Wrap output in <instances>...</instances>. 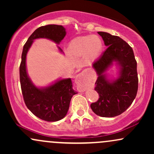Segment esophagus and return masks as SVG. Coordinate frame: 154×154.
<instances>
[{
  "mask_svg": "<svg viewBox=\"0 0 154 154\" xmlns=\"http://www.w3.org/2000/svg\"><path fill=\"white\" fill-rule=\"evenodd\" d=\"M75 82L80 87L79 88V92H82L85 91V88L86 86V82H87V77H86V72H82L79 73L78 75L76 77Z\"/></svg>",
  "mask_w": 154,
  "mask_h": 154,
  "instance_id": "34e87169",
  "label": "esophagus"
}]
</instances>
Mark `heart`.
I'll return each instance as SVG.
<instances>
[{
	"instance_id": "b5f03b06",
	"label": "heart",
	"mask_w": 154,
	"mask_h": 154,
	"mask_svg": "<svg viewBox=\"0 0 154 154\" xmlns=\"http://www.w3.org/2000/svg\"><path fill=\"white\" fill-rule=\"evenodd\" d=\"M103 48V42L96 35L78 37L74 39L69 45V52L75 57L87 56L93 61L99 56Z\"/></svg>"
}]
</instances>
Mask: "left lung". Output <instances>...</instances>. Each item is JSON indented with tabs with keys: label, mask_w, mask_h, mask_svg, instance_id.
<instances>
[{
	"label": "left lung",
	"mask_w": 154,
	"mask_h": 154,
	"mask_svg": "<svg viewBox=\"0 0 154 154\" xmlns=\"http://www.w3.org/2000/svg\"><path fill=\"white\" fill-rule=\"evenodd\" d=\"M98 33L107 48L93 63L98 75L95 90L99 99L91 107L97 115L114 117L126 111L135 98L138 88L137 62L132 48L125 40L105 32ZM114 63L118 75L116 79H109L106 72Z\"/></svg>",
	"instance_id": "8db88e82"
}]
</instances>
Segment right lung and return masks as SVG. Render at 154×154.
Returning a JSON list of instances; mask_svg holds the SVG:
<instances>
[{"mask_svg": "<svg viewBox=\"0 0 154 154\" xmlns=\"http://www.w3.org/2000/svg\"><path fill=\"white\" fill-rule=\"evenodd\" d=\"M66 34L61 25L48 24L38 28L23 47L19 77L24 103L29 111L40 119L56 122L66 115L71 99L77 93L72 88L71 78H60L45 87H37L32 82L26 70V54L35 40L45 38L59 45ZM58 49L63 51L58 46Z\"/></svg>", "mask_w": 154, "mask_h": 154, "instance_id": "obj_1", "label": "right lung"}]
</instances>
